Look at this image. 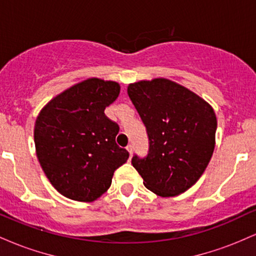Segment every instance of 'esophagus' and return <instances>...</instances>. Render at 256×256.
Wrapping results in <instances>:
<instances>
[{"label":"esophagus","mask_w":256,"mask_h":256,"mask_svg":"<svg viewBox=\"0 0 256 256\" xmlns=\"http://www.w3.org/2000/svg\"><path fill=\"white\" fill-rule=\"evenodd\" d=\"M126 149H128V152H130V155H132V152H134V146L128 144V146H126Z\"/></svg>","instance_id":"1"}]
</instances>
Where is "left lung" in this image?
<instances>
[{
  "mask_svg": "<svg viewBox=\"0 0 256 256\" xmlns=\"http://www.w3.org/2000/svg\"><path fill=\"white\" fill-rule=\"evenodd\" d=\"M149 138L146 158H132L143 184L161 198L186 192L198 180L213 155L216 116L195 92L165 78L128 86Z\"/></svg>",
  "mask_w": 256,
  "mask_h": 256,
  "instance_id": "obj_1",
  "label": "left lung"
}]
</instances>
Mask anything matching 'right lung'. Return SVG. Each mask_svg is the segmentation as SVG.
Listing matches in <instances>:
<instances>
[{"instance_id":"add662e5","label":"right lung","mask_w":256,"mask_h":256,"mask_svg":"<svg viewBox=\"0 0 256 256\" xmlns=\"http://www.w3.org/2000/svg\"><path fill=\"white\" fill-rule=\"evenodd\" d=\"M116 82L89 78L50 100L34 124L38 161L64 198L92 202L110 189L128 152L116 143V122L104 114L118 98Z\"/></svg>"}]
</instances>
